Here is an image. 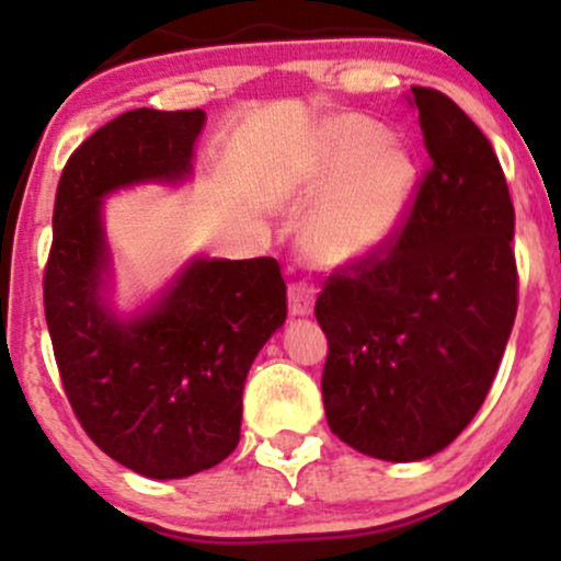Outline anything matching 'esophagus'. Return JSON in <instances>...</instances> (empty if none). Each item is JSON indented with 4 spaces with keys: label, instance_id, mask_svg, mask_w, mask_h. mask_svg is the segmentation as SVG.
<instances>
[{
    "label": "esophagus",
    "instance_id": "1",
    "mask_svg": "<svg viewBox=\"0 0 561 561\" xmlns=\"http://www.w3.org/2000/svg\"><path fill=\"white\" fill-rule=\"evenodd\" d=\"M287 300L293 317H308L313 311V302H317V287L308 285V282H293L287 289Z\"/></svg>",
    "mask_w": 561,
    "mask_h": 561
}]
</instances>
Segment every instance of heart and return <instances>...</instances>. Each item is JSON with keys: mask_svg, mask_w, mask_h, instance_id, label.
<instances>
[{"mask_svg": "<svg viewBox=\"0 0 561 561\" xmlns=\"http://www.w3.org/2000/svg\"><path fill=\"white\" fill-rule=\"evenodd\" d=\"M420 171L409 147L364 115L334 118L300 173L298 195L313 199L302 248L324 266L375 259L401 229Z\"/></svg>", "mask_w": 561, "mask_h": 561, "instance_id": "1", "label": "heart"}]
</instances>
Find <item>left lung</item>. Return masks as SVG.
<instances>
[{"instance_id":"obj_1","label":"left lung","mask_w":561,"mask_h":561,"mask_svg":"<svg viewBox=\"0 0 561 561\" xmlns=\"http://www.w3.org/2000/svg\"><path fill=\"white\" fill-rule=\"evenodd\" d=\"M430 169L375 259L332 274L317 300L330 340V430L382 461L456 440L491 390L514 317V205L491 141L450 96L411 87Z\"/></svg>"}]
</instances>
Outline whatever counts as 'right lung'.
<instances>
[{"label": "right lung", "instance_id": "right-lung-1", "mask_svg": "<svg viewBox=\"0 0 561 561\" xmlns=\"http://www.w3.org/2000/svg\"><path fill=\"white\" fill-rule=\"evenodd\" d=\"M203 111H128L62 169L44 268V313L73 414L111 459L152 480L216 467L240 443L242 388L287 319L274 259H192L145 311L105 298L111 248L102 199L124 186L184 182Z\"/></svg>", "mask_w": 561, "mask_h": 561}]
</instances>
